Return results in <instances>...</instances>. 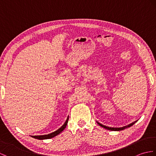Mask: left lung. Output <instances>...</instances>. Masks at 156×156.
Masks as SVG:
<instances>
[{"label":"left lung","mask_w":156,"mask_h":156,"mask_svg":"<svg viewBox=\"0 0 156 156\" xmlns=\"http://www.w3.org/2000/svg\"><path fill=\"white\" fill-rule=\"evenodd\" d=\"M136 122H137V121H134L133 122H132V123L129 124V125H127V126H125V127H120V128H113V127L112 128V127H107V126H105V125H102V124H101V123H99V122H98V124L99 125H100V126H101V127H104L105 129H108V130H111V131H121V130H123V129H126V128L130 127L131 126L134 125Z\"/></svg>","instance_id":"1"}]
</instances>
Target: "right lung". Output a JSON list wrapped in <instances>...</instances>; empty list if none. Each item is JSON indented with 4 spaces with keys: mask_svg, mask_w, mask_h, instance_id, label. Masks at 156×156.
<instances>
[{
    "mask_svg": "<svg viewBox=\"0 0 156 156\" xmlns=\"http://www.w3.org/2000/svg\"><path fill=\"white\" fill-rule=\"evenodd\" d=\"M68 119L69 117H68L67 120L66 121V122H64V124L63 125L62 127L59 128V129H58L57 131H55L54 132H53V133H49L48 135H37V136H32L34 138H35V139H37V140H47V139H50V138H52L54 137L55 136H56V135H58L59 133H60L61 132L64 130V129L66 128V125H67L68 124Z\"/></svg>",
    "mask_w": 156,
    "mask_h": 156,
    "instance_id": "1",
    "label": "right lung"
}]
</instances>
